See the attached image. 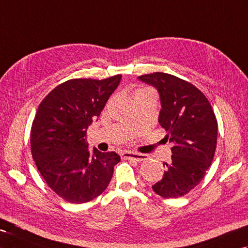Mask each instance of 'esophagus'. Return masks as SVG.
<instances>
[{
    "mask_svg": "<svg viewBox=\"0 0 248 248\" xmlns=\"http://www.w3.org/2000/svg\"><path fill=\"white\" fill-rule=\"evenodd\" d=\"M122 156L125 159H128V160H135V161H142L146 158L145 155L143 154H137V153H131V152H124Z\"/></svg>",
    "mask_w": 248,
    "mask_h": 248,
    "instance_id": "34e87169",
    "label": "esophagus"
}]
</instances>
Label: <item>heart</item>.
Wrapping results in <instances>:
<instances>
[{"instance_id": "1", "label": "heart", "mask_w": 248, "mask_h": 248, "mask_svg": "<svg viewBox=\"0 0 248 248\" xmlns=\"http://www.w3.org/2000/svg\"><path fill=\"white\" fill-rule=\"evenodd\" d=\"M145 91H150V90H146V89H141V90H138L136 93H139V92H145Z\"/></svg>"}]
</instances>
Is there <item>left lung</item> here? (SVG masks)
I'll return each mask as SVG.
<instances>
[{"label":"left lung","mask_w":248,"mask_h":248,"mask_svg":"<svg viewBox=\"0 0 248 248\" xmlns=\"http://www.w3.org/2000/svg\"><path fill=\"white\" fill-rule=\"evenodd\" d=\"M156 88L161 110L158 122L173 143L172 160L161 180L152 188L164 199L184 196L201 183L216 153L217 122L210 103L202 91L174 75L156 72L139 76Z\"/></svg>","instance_id":"8db88e82"}]
</instances>
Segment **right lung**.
Returning a JSON list of instances; mask_svg holds the SVG:
<instances>
[{
  "label": "right lung",
  "mask_w": 248,
  "mask_h": 248,
  "mask_svg": "<svg viewBox=\"0 0 248 248\" xmlns=\"http://www.w3.org/2000/svg\"><path fill=\"white\" fill-rule=\"evenodd\" d=\"M122 75L106 79H70L57 86L38 107L31 130L37 169L55 193L69 202H90L111 180L121 157L88 150L86 133L100 117Z\"/></svg>",
  "instance_id": "obj_1"
}]
</instances>
